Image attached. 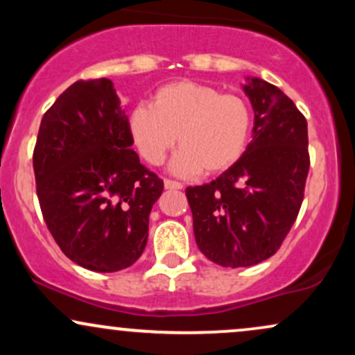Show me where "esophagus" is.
<instances>
[{
    "label": "esophagus",
    "instance_id": "obj_1",
    "mask_svg": "<svg viewBox=\"0 0 355 355\" xmlns=\"http://www.w3.org/2000/svg\"><path fill=\"white\" fill-rule=\"evenodd\" d=\"M165 189L166 190H182L183 185H182L180 182L170 180V178H166V180H165Z\"/></svg>",
    "mask_w": 355,
    "mask_h": 355
}]
</instances>
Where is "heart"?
Instances as JSON below:
<instances>
[{"mask_svg": "<svg viewBox=\"0 0 355 355\" xmlns=\"http://www.w3.org/2000/svg\"><path fill=\"white\" fill-rule=\"evenodd\" d=\"M252 128L248 105L237 95L195 81H175L138 105L130 115V132L141 157L158 165L177 144L172 168L180 175L217 173L245 152Z\"/></svg>", "mask_w": 355, "mask_h": 355, "instance_id": "heart-1", "label": "heart"}]
</instances>
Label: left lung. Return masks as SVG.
Masks as SVG:
<instances>
[{"instance_id":"left-lung-1","label":"left lung","mask_w":355,"mask_h":355,"mask_svg":"<svg viewBox=\"0 0 355 355\" xmlns=\"http://www.w3.org/2000/svg\"><path fill=\"white\" fill-rule=\"evenodd\" d=\"M255 112L254 138L218 178L187 187L200 252L222 267H250L279 250L304 200L311 157L307 120L275 85L243 87Z\"/></svg>"}]
</instances>
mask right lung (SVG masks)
Wrapping results in <instances>:
<instances>
[{
	"instance_id": "add662e5",
	"label": "right lung",
	"mask_w": 355,
	"mask_h": 355,
	"mask_svg": "<svg viewBox=\"0 0 355 355\" xmlns=\"http://www.w3.org/2000/svg\"><path fill=\"white\" fill-rule=\"evenodd\" d=\"M112 80H78L46 110L33 152L40 209L64 255L95 272L133 266L164 180L132 150Z\"/></svg>"
}]
</instances>
